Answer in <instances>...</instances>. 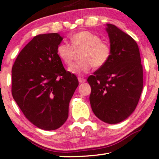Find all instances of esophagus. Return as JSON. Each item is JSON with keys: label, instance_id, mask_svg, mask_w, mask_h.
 I'll use <instances>...</instances> for the list:
<instances>
[{"label": "esophagus", "instance_id": "34e87169", "mask_svg": "<svg viewBox=\"0 0 159 159\" xmlns=\"http://www.w3.org/2000/svg\"><path fill=\"white\" fill-rule=\"evenodd\" d=\"M79 83L80 84H82V83H84V82H86V80L85 79H84V78H81V77H79Z\"/></svg>", "mask_w": 159, "mask_h": 159}]
</instances>
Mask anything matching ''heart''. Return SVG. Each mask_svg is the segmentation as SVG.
<instances>
[{"label":"heart","mask_w":159,"mask_h":159,"mask_svg":"<svg viewBox=\"0 0 159 159\" xmlns=\"http://www.w3.org/2000/svg\"><path fill=\"white\" fill-rule=\"evenodd\" d=\"M71 44L67 42L60 44L57 53L65 64L70 66L73 62L75 50L83 49L80 52V61L73 64L69 71L75 75H82L89 72L94 66L101 68L107 63L111 55L110 44L101 40L99 35L89 31H81L70 37Z\"/></svg>","instance_id":"1"}]
</instances>
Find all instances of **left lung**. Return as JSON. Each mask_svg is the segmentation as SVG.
I'll use <instances>...</instances> for the list:
<instances>
[{
	"instance_id": "1",
	"label": "left lung",
	"mask_w": 159,
	"mask_h": 159,
	"mask_svg": "<svg viewBox=\"0 0 159 159\" xmlns=\"http://www.w3.org/2000/svg\"><path fill=\"white\" fill-rule=\"evenodd\" d=\"M111 48L106 65L90 75L91 109L102 121L117 124L137 107L143 86L139 49L130 36L111 24H107Z\"/></svg>"
}]
</instances>
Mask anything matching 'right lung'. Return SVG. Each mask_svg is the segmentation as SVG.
<instances>
[{"label": "right lung", "mask_w": 159, "mask_h": 159, "mask_svg": "<svg viewBox=\"0 0 159 159\" xmlns=\"http://www.w3.org/2000/svg\"><path fill=\"white\" fill-rule=\"evenodd\" d=\"M57 33L39 34L19 52L12 67L11 92L22 112L35 126L54 130L68 117L77 77L66 71L57 48Z\"/></svg>", "instance_id": "right-lung-1"}]
</instances>
